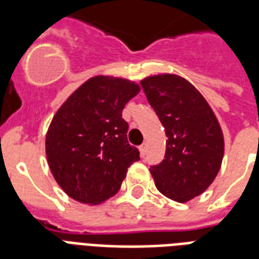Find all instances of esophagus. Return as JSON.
I'll use <instances>...</instances> for the list:
<instances>
[{"label":"esophagus","mask_w":259,"mask_h":259,"mask_svg":"<svg viewBox=\"0 0 259 259\" xmlns=\"http://www.w3.org/2000/svg\"><path fill=\"white\" fill-rule=\"evenodd\" d=\"M140 153H141V156H145V153H146V144H142V145H140Z\"/></svg>","instance_id":"obj_1"}]
</instances>
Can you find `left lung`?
Here are the masks:
<instances>
[{"instance_id":"1","label":"left lung","mask_w":259,"mask_h":259,"mask_svg":"<svg viewBox=\"0 0 259 259\" xmlns=\"http://www.w3.org/2000/svg\"><path fill=\"white\" fill-rule=\"evenodd\" d=\"M141 87L168 137L164 160L150 166L154 184L172 200H191L208 188L221 169V126L201 94L180 76H150L141 80Z\"/></svg>"}]
</instances>
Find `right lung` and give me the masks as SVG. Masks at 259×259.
<instances>
[{"label": "right lung", "instance_id": "obj_1", "mask_svg": "<svg viewBox=\"0 0 259 259\" xmlns=\"http://www.w3.org/2000/svg\"><path fill=\"white\" fill-rule=\"evenodd\" d=\"M140 86L111 76L83 83L55 114L46 138L48 165L70 197L99 204L118 192L126 170L140 160L127 142L125 105Z\"/></svg>", "mask_w": 259, "mask_h": 259}]
</instances>
